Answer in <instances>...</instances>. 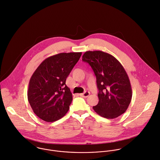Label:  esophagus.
<instances>
[{"label":"esophagus","instance_id":"1","mask_svg":"<svg viewBox=\"0 0 160 160\" xmlns=\"http://www.w3.org/2000/svg\"><path fill=\"white\" fill-rule=\"evenodd\" d=\"M89 94L90 93H89V91H85L84 93L80 94V96H81V97H84V98H87V97H89Z\"/></svg>","mask_w":160,"mask_h":160}]
</instances>
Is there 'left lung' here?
Returning <instances> with one entry per match:
<instances>
[{"label":"left lung","instance_id":"obj_1","mask_svg":"<svg viewBox=\"0 0 160 160\" xmlns=\"http://www.w3.org/2000/svg\"><path fill=\"white\" fill-rule=\"evenodd\" d=\"M82 60L88 63L97 78L98 103L92 107L106 118L125 112L132 99L131 82L124 68L112 55L102 51H88Z\"/></svg>","mask_w":160,"mask_h":160}]
</instances>
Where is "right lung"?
I'll return each instance as SVG.
<instances>
[{"mask_svg": "<svg viewBox=\"0 0 160 160\" xmlns=\"http://www.w3.org/2000/svg\"><path fill=\"white\" fill-rule=\"evenodd\" d=\"M81 52L60 53L44 60L31 77L28 99L33 112L45 122L64 116L72 101L66 81Z\"/></svg>", "mask_w": 160, "mask_h": 160, "instance_id": "add662e5", "label": "right lung"}]
</instances>
